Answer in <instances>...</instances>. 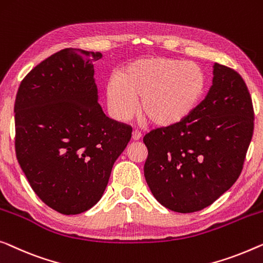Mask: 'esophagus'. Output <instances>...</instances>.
I'll use <instances>...</instances> for the list:
<instances>
[{
  "label": "esophagus",
  "mask_w": 263,
  "mask_h": 263,
  "mask_svg": "<svg viewBox=\"0 0 263 263\" xmlns=\"http://www.w3.org/2000/svg\"><path fill=\"white\" fill-rule=\"evenodd\" d=\"M141 139V133L134 130L132 133V140L133 141H139Z\"/></svg>",
  "instance_id": "esophagus-1"
}]
</instances>
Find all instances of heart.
<instances>
[{
	"label": "heart",
	"instance_id": "heart-1",
	"mask_svg": "<svg viewBox=\"0 0 263 263\" xmlns=\"http://www.w3.org/2000/svg\"><path fill=\"white\" fill-rule=\"evenodd\" d=\"M206 76L199 65L185 60H135L106 83L105 97L111 115L128 121L138 109L157 127H173L196 111L206 92Z\"/></svg>",
	"mask_w": 263,
	"mask_h": 263
}]
</instances>
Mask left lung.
<instances>
[{
    "label": "left lung",
    "instance_id": "8db88e82",
    "mask_svg": "<svg viewBox=\"0 0 263 263\" xmlns=\"http://www.w3.org/2000/svg\"><path fill=\"white\" fill-rule=\"evenodd\" d=\"M254 109L243 78L215 63L212 86L184 122L144 135V178L170 210H203L227 192L242 172L253 138Z\"/></svg>",
    "mask_w": 263,
    "mask_h": 263
}]
</instances>
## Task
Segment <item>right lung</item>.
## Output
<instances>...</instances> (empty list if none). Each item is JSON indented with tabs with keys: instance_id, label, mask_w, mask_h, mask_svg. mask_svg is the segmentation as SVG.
I'll use <instances>...</instances> for the list:
<instances>
[{
	"instance_id": "add662e5",
	"label": "right lung",
	"mask_w": 263,
	"mask_h": 263,
	"mask_svg": "<svg viewBox=\"0 0 263 263\" xmlns=\"http://www.w3.org/2000/svg\"><path fill=\"white\" fill-rule=\"evenodd\" d=\"M100 52L65 48L22 79L15 100V152L30 187L63 215L101 199L132 128L98 104L93 62Z\"/></svg>"
}]
</instances>
